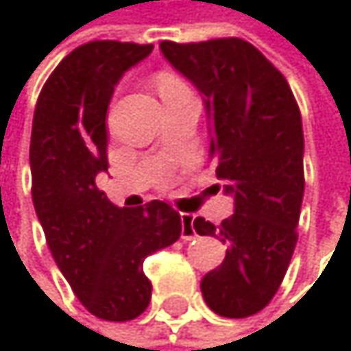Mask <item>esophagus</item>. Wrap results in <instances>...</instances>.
I'll return each mask as SVG.
<instances>
[{
  "label": "esophagus",
  "instance_id": "1",
  "mask_svg": "<svg viewBox=\"0 0 351 351\" xmlns=\"http://www.w3.org/2000/svg\"><path fill=\"white\" fill-rule=\"evenodd\" d=\"M193 221H195L193 213H180V223H182L180 236H182V240H193L197 236V232L193 228Z\"/></svg>",
  "mask_w": 351,
  "mask_h": 351
}]
</instances>
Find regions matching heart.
<instances>
[{"label": "heart", "instance_id": "1", "mask_svg": "<svg viewBox=\"0 0 351 351\" xmlns=\"http://www.w3.org/2000/svg\"><path fill=\"white\" fill-rule=\"evenodd\" d=\"M182 87H186V85L180 79H176L175 75H171V73H160L156 77V89H158L160 97H165L169 93H175V91L182 89Z\"/></svg>", "mask_w": 351, "mask_h": 351}]
</instances>
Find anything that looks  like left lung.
I'll list each match as a JSON object with an SVG mask.
<instances>
[{
	"instance_id": "obj_1",
	"label": "left lung",
	"mask_w": 351,
	"mask_h": 351,
	"mask_svg": "<svg viewBox=\"0 0 351 351\" xmlns=\"http://www.w3.org/2000/svg\"><path fill=\"white\" fill-rule=\"evenodd\" d=\"M165 58L205 97L209 154L234 195L219 226L197 217L199 236L228 244L226 260L201 280L217 315L244 319L276 295L297 245L305 171L303 123L282 73L242 38L160 42Z\"/></svg>"
}]
</instances>
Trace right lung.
<instances>
[{
    "instance_id": "right-lung-1",
    "label": "right lung",
    "mask_w": 351,
    "mask_h": 351,
    "mask_svg": "<svg viewBox=\"0 0 351 351\" xmlns=\"http://www.w3.org/2000/svg\"><path fill=\"white\" fill-rule=\"evenodd\" d=\"M152 44L93 40L66 54L44 83L32 121V201L56 266L89 313L142 315L152 297L144 260L180 238L165 201L115 207L97 189L107 171L106 115L121 75Z\"/></svg>"
}]
</instances>
